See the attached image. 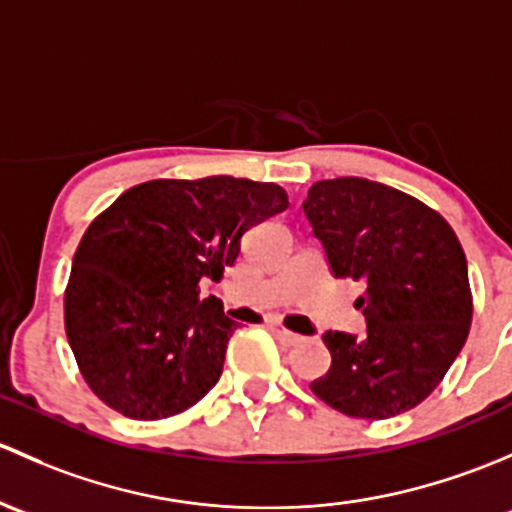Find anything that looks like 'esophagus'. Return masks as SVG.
<instances>
[{
  "mask_svg": "<svg viewBox=\"0 0 512 512\" xmlns=\"http://www.w3.org/2000/svg\"><path fill=\"white\" fill-rule=\"evenodd\" d=\"M273 330H276L278 337H281V340L286 342V345H298V342H303V335H298V333H291V330H288L286 325H281V323H273Z\"/></svg>",
  "mask_w": 512,
  "mask_h": 512,
  "instance_id": "34e87169",
  "label": "esophagus"
}]
</instances>
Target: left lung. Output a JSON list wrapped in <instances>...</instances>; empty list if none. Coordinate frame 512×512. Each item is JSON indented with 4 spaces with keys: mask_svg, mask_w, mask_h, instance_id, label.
<instances>
[{
    "mask_svg": "<svg viewBox=\"0 0 512 512\" xmlns=\"http://www.w3.org/2000/svg\"><path fill=\"white\" fill-rule=\"evenodd\" d=\"M303 209L335 276L367 283L355 303L367 335L325 333L333 362L310 389L355 419L409 412L439 387L471 330L461 241L412 194L362 177L315 182Z\"/></svg>",
    "mask_w": 512,
    "mask_h": 512,
    "instance_id": "8db88e82",
    "label": "left lung"
}]
</instances>
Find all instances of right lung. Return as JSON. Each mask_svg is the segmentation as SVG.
<instances>
[{
	"label": "right lung",
	"mask_w": 512,
	"mask_h": 512,
	"mask_svg": "<svg viewBox=\"0 0 512 512\" xmlns=\"http://www.w3.org/2000/svg\"><path fill=\"white\" fill-rule=\"evenodd\" d=\"M286 207V189L273 182L150 179L91 221L63 293V325L100 402L157 421L219 382L236 323L219 298L199 295V281H219L241 236Z\"/></svg>",
	"instance_id": "right-lung-1"
}]
</instances>
